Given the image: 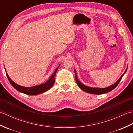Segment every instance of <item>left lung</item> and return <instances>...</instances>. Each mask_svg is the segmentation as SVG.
<instances>
[{
	"mask_svg": "<svg viewBox=\"0 0 133 133\" xmlns=\"http://www.w3.org/2000/svg\"><path fill=\"white\" fill-rule=\"evenodd\" d=\"M127 69H128V67H127V69L125 70V72L123 73V74L122 76H121V77L119 78V79H118L116 82H115L114 84H112V85L110 86L109 87H106V88H94V87H88V86H87L84 85L81 82L79 81V79H78V77H77V73H76L75 70H74L76 82H77L78 87H79L81 89L83 90V91H84L86 92L90 93V94H97V95H99V94H104V93L109 92L110 91H112V90L114 89L115 87L117 86L118 83H119V82L121 81V80L122 79L123 76L126 73V72L127 71Z\"/></svg>",
	"mask_w": 133,
	"mask_h": 133,
	"instance_id": "obj_1",
	"label": "left lung"
}]
</instances>
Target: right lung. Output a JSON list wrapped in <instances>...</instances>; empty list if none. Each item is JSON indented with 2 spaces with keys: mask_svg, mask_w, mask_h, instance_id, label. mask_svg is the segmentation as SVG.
Wrapping results in <instances>:
<instances>
[{
  "mask_svg": "<svg viewBox=\"0 0 133 133\" xmlns=\"http://www.w3.org/2000/svg\"><path fill=\"white\" fill-rule=\"evenodd\" d=\"M60 66V65L56 68L54 72L53 73V74L51 76L50 79L48 80L46 82H45L43 84H39V85L30 87H24L18 85L16 83H15L14 82H13L12 80L11 79L9 76L8 75L7 72L6 75L8 78V79L10 83L11 84L14 88H15L16 90H18V91L24 93V94H26L27 95H38L39 94H41L42 92H44L45 91L49 90L51 88L54 84L55 83V75L56 72L57 71V70L59 68V67Z\"/></svg>",
  "mask_w": 133,
  "mask_h": 133,
  "instance_id": "obj_1",
  "label": "right lung"
}]
</instances>
